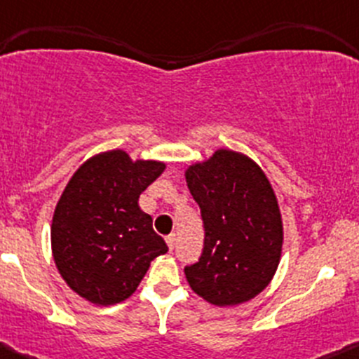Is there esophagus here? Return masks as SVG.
<instances>
[{
  "mask_svg": "<svg viewBox=\"0 0 359 359\" xmlns=\"http://www.w3.org/2000/svg\"><path fill=\"white\" fill-rule=\"evenodd\" d=\"M165 242H168L169 250H175V247H176V235H175V233L169 235L168 238H165Z\"/></svg>",
  "mask_w": 359,
  "mask_h": 359,
  "instance_id": "esophagus-1",
  "label": "esophagus"
}]
</instances>
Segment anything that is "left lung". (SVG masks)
<instances>
[{"label":"left lung","mask_w":359,"mask_h":359,"mask_svg":"<svg viewBox=\"0 0 359 359\" xmlns=\"http://www.w3.org/2000/svg\"><path fill=\"white\" fill-rule=\"evenodd\" d=\"M184 178L204 221L202 256L184 268L191 290L214 306L250 301L282 257V214L271 183L252 158L226 149L191 164Z\"/></svg>","instance_id":"8db88e82"}]
</instances>
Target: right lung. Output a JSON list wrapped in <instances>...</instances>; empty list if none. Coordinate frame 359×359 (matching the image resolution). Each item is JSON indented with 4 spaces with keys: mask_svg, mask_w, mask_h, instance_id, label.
Wrapping results in <instances>:
<instances>
[{
    "mask_svg": "<svg viewBox=\"0 0 359 359\" xmlns=\"http://www.w3.org/2000/svg\"><path fill=\"white\" fill-rule=\"evenodd\" d=\"M165 169L164 162L131 161L124 150L88 158L55 207L51 252L65 283L98 306L124 301L138 289L157 256L168 252L152 217L138 205Z\"/></svg>",
    "mask_w": 359,
    "mask_h": 359,
    "instance_id": "right-lung-1",
    "label": "right lung"
}]
</instances>
